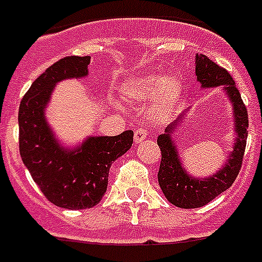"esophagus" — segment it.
Masks as SVG:
<instances>
[{
	"label": "esophagus",
	"mask_w": 262,
	"mask_h": 262,
	"mask_svg": "<svg viewBox=\"0 0 262 262\" xmlns=\"http://www.w3.org/2000/svg\"><path fill=\"white\" fill-rule=\"evenodd\" d=\"M149 137V131H147L146 127H139V128L135 129L134 133V139H135V143L142 142L143 139H146Z\"/></svg>",
	"instance_id": "34e87169"
}]
</instances>
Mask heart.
Wrapping results in <instances>:
<instances>
[{"label":"heart","instance_id":"b5f03b06","mask_svg":"<svg viewBox=\"0 0 262 262\" xmlns=\"http://www.w3.org/2000/svg\"><path fill=\"white\" fill-rule=\"evenodd\" d=\"M124 95L137 103H145L155 98V105L161 113L170 112L181 95V82L177 77L146 76L125 84Z\"/></svg>","mask_w":262,"mask_h":262}]
</instances>
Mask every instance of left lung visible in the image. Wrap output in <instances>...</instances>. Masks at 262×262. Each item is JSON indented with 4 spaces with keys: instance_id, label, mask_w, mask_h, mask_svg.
Instances as JSON below:
<instances>
[{
    "instance_id": "left-lung-1",
    "label": "left lung",
    "mask_w": 262,
    "mask_h": 262,
    "mask_svg": "<svg viewBox=\"0 0 262 262\" xmlns=\"http://www.w3.org/2000/svg\"><path fill=\"white\" fill-rule=\"evenodd\" d=\"M196 77L203 86H224L229 99L233 103L235 113V127L237 133L233 152L229 155L228 163L224 168L210 178L199 180L186 174L181 166L174 142L171 135L174 133L176 124H170L164 134L159 135L157 145L161 150V161L157 180L167 200L177 207L198 208L210 203L218 194L231 188L243 164L247 128H249V116L246 105L242 101L239 90L229 73L206 55H196ZM181 121V120H178Z\"/></svg>"
}]
</instances>
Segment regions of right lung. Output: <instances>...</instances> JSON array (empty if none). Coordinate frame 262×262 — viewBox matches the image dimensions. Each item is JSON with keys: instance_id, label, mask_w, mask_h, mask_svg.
Returning <instances> with one entry per match:
<instances>
[{"instance_id": "1", "label": "right lung", "mask_w": 262, "mask_h": 262, "mask_svg": "<svg viewBox=\"0 0 262 262\" xmlns=\"http://www.w3.org/2000/svg\"><path fill=\"white\" fill-rule=\"evenodd\" d=\"M90 56H66L35 78L19 106V150L40 190L55 206L69 210L91 208L107 189L113 161L133 146L134 133L91 137L81 147L68 152L55 141L44 109L55 84L88 74Z\"/></svg>"}]
</instances>
